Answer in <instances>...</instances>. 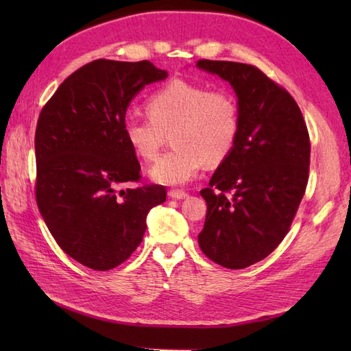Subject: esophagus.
Masks as SVG:
<instances>
[{
    "label": "esophagus",
    "mask_w": 351,
    "mask_h": 351,
    "mask_svg": "<svg viewBox=\"0 0 351 351\" xmlns=\"http://www.w3.org/2000/svg\"><path fill=\"white\" fill-rule=\"evenodd\" d=\"M169 197H171V199H185V197H189V193H185L182 190H170Z\"/></svg>",
    "instance_id": "esophagus-1"
}]
</instances>
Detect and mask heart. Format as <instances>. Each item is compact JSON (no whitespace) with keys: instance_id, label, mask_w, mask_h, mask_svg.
Segmentation results:
<instances>
[{"instance_id":"1","label":"heart","mask_w":351,"mask_h":351,"mask_svg":"<svg viewBox=\"0 0 351 351\" xmlns=\"http://www.w3.org/2000/svg\"><path fill=\"white\" fill-rule=\"evenodd\" d=\"M149 117H126L123 134L132 152L154 161L166 145L173 146L149 170L155 182L184 185L204 164L215 166L234 151L240 134V106L228 88H208L171 80L146 101Z\"/></svg>"}]
</instances>
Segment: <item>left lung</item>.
<instances>
[{"mask_svg": "<svg viewBox=\"0 0 351 351\" xmlns=\"http://www.w3.org/2000/svg\"><path fill=\"white\" fill-rule=\"evenodd\" d=\"M234 87L240 134L200 190L206 219L199 245L213 263L240 270L267 258L288 234L306 191L309 132L293 96L256 66L199 60Z\"/></svg>", "mask_w": 351, "mask_h": 351, "instance_id": "8db88e82", "label": "left lung"}]
</instances>
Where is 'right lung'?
<instances>
[{"instance_id": "right-lung-1", "label": "right lung", "mask_w": 351, "mask_h": 351, "mask_svg": "<svg viewBox=\"0 0 351 351\" xmlns=\"http://www.w3.org/2000/svg\"><path fill=\"white\" fill-rule=\"evenodd\" d=\"M167 77L147 62L99 58L66 78L36 126V202L60 249L92 270L121 265L138 247L146 215L166 200L140 181L123 134L126 108L145 86Z\"/></svg>"}]
</instances>
